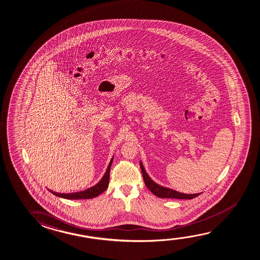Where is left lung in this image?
I'll use <instances>...</instances> for the list:
<instances>
[{
    "label": "left lung",
    "mask_w": 260,
    "mask_h": 260,
    "mask_svg": "<svg viewBox=\"0 0 260 260\" xmlns=\"http://www.w3.org/2000/svg\"><path fill=\"white\" fill-rule=\"evenodd\" d=\"M140 168L143 175L144 181L145 184L147 186V188L150 190L154 195L158 198H162V199H178V200H192L194 198L200 195L201 193H197V194H185V193H181V192L173 190L172 188H166L162 187L161 185L155 183L154 181L151 180V178L148 176L146 170L144 168L142 162H140Z\"/></svg>",
    "instance_id": "obj_1"
}]
</instances>
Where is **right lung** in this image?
Listing matches in <instances>:
<instances>
[{"label":"right lung","instance_id":"right-lung-1","mask_svg":"<svg viewBox=\"0 0 260 260\" xmlns=\"http://www.w3.org/2000/svg\"><path fill=\"white\" fill-rule=\"evenodd\" d=\"M113 160V157L110 161L109 166H108L107 169H106L105 175L103 176V178L98 182V184L94 185L93 187L87 188V189H85L83 191L74 192V193H57V192L53 191V190H50V192H52L53 195H55V196L67 199V200H89V199H93V198L99 196L101 193L106 190V188H108L110 179V169H111V166H112Z\"/></svg>","mask_w":260,"mask_h":260}]
</instances>
